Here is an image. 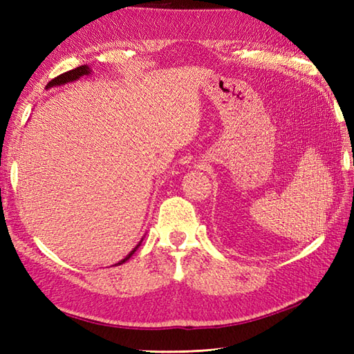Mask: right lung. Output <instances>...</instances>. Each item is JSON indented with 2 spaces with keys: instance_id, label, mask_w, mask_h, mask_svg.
<instances>
[{
  "instance_id": "right-lung-1",
  "label": "right lung",
  "mask_w": 354,
  "mask_h": 354,
  "mask_svg": "<svg viewBox=\"0 0 354 354\" xmlns=\"http://www.w3.org/2000/svg\"><path fill=\"white\" fill-rule=\"evenodd\" d=\"M93 73V70L89 68L88 65H82V66H77V68H74V70H71V71H68V73H64V74H61V76H57L56 79H53L50 84L47 85V88H53V86H61V85H65V84H71V82H74V80H79L80 77H84V76H89V74ZM141 242H142V239L140 240V243L133 248V250L126 255V257L123 259V260H120L118 263H115V265H123L124 261H127L129 260L131 257H132V254L138 250V246L141 245Z\"/></svg>"
}]
</instances>
